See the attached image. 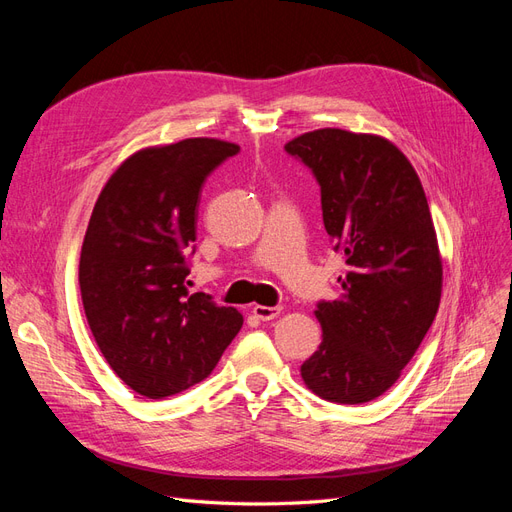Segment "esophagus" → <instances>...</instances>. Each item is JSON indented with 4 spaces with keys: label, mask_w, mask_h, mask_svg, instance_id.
<instances>
[{
    "label": "esophagus",
    "mask_w": 512,
    "mask_h": 512,
    "mask_svg": "<svg viewBox=\"0 0 512 512\" xmlns=\"http://www.w3.org/2000/svg\"><path fill=\"white\" fill-rule=\"evenodd\" d=\"M252 312H254V316H256L258 320H273V318L280 316L282 307H277V305H273V307H267V305H254V307H252Z\"/></svg>",
    "instance_id": "esophagus-1"
}]
</instances>
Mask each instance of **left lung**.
I'll list each match as a JSON object with an SVG mask.
<instances>
[{
  "instance_id": "1",
  "label": "left lung",
  "mask_w": 512,
  "mask_h": 512,
  "mask_svg": "<svg viewBox=\"0 0 512 512\" xmlns=\"http://www.w3.org/2000/svg\"><path fill=\"white\" fill-rule=\"evenodd\" d=\"M284 149L316 177L324 228L348 265L342 297L316 305L322 344L301 378L333 404H365L391 389L438 314L427 196L404 153L374 134L324 128Z\"/></svg>"
}]
</instances>
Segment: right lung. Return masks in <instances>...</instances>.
<instances>
[{"mask_svg":"<svg viewBox=\"0 0 512 512\" xmlns=\"http://www.w3.org/2000/svg\"><path fill=\"white\" fill-rule=\"evenodd\" d=\"M239 147L185 138L134 153L106 181L85 232L79 284L106 363L149 399L190 389L218 365L243 316L188 290L205 179Z\"/></svg>","mask_w":512,"mask_h":512,"instance_id":"right-lung-1","label":"right lung"}]
</instances>
